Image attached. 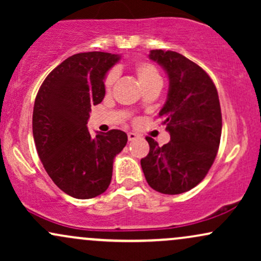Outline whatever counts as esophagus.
Instances as JSON below:
<instances>
[{
    "instance_id": "obj_1",
    "label": "esophagus",
    "mask_w": 261,
    "mask_h": 261,
    "mask_svg": "<svg viewBox=\"0 0 261 261\" xmlns=\"http://www.w3.org/2000/svg\"><path fill=\"white\" fill-rule=\"evenodd\" d=\"M127 139H128V141H135L136 139H139V135L135 134V133H128Z\"/></svg>"
}]
</instances>
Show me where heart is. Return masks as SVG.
I'll use <instances>...</instances> for the list:
<instances>
[{"instance_id":"obj_1","label":"heart","mask_w":261,"mask_h":261,"mask_svg":"<svg viewBox=\"0 0 261 261\" xmlns=\"http://www.w3.org/2000/svg\"><path fill=\"white\" fill-rule=\"evenodd\" d=\"M134 73L136 76L137 81L142 87L143 89L148 88L151 86H161L162 85V77L160 72H158L157 67L154 65H152L151 62H139L134 66ZM116 74L115 72L108 73L104 81V86H106L107 91H109L112 88L114 82H115Z\"/></svg>"}]
</instances>
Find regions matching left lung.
Instances as JSON below:
<instances>
[{"instance_id":"8db88e82","label":"left lung","mask_w":261,"mask_h":261,"mask_svg":"<svg viewBox=\"0 0 261 261\" xmlns=\"http://www.w3.org/2000/svg\"><path fill=\"white\" fill-rule=\"evenodd\" d=\"M149 59L168 74V95L160 116L170 141L160 147L146 137L149 152L141 167L149 187L176 195L196 187L216 158L222 131L220 100L208 74L181 54L151 50Z\"/></svg>"}]
</instances>
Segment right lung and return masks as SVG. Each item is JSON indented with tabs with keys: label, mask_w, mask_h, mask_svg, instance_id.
I'll return each instance as SVG.
<instances>
[{
	"label": "right lung",
	"mask_w": 261,
	"mask_h": 261,
	"mask_svg": "<svg viewBox=\"0 0 261 261\" xmlns=\"http://www.w3.org/2000/svg\"><path fill=\"white\" fill-rule=\"evenodd\" d=\"M121 56L81 53L47 74L33 110V136L39 158L53 181L67 195L92 199L103 194L113 175V162L126 146L121 130L89 134L91 107L106 95L104 80Z\"/></svg>",
	"instance_id": "right-lung-1"
}]
</instances>
